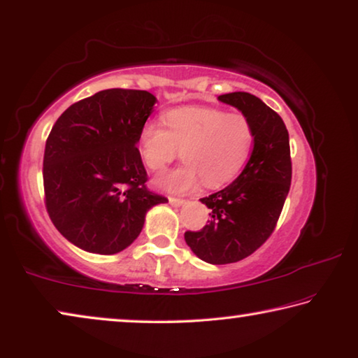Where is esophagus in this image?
<instances>
[{
    "label": "esophagus",
    "mask_w": 358,
    "mask_h": 358,
    "mask_svg": "<svg viewBox=\"0 0 358 358\" xmlns=\"http://www.w3.org/2000/svg\"><path fill=\"white\" fill-rule=\"evenodd\" d=\"M169 204H173V206H180V204H184L185 200L184 198H178V196H169Z\"/></svg>",
    "instance_id": "obj_1"
}]
</instances>
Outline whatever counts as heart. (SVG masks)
I'll use <instances>...</instances> for the list:
<instances>
[{"instance_id":"1","label":"heart","mask_w":358,"mask_h":358,"mask_svg":"<svg viewBox=\"0 0 358 358\" xmlns=\"http://www.w3.org/2000/svg\"><path fill=\"white\" fill-rule=\"evenodd\" d=\"M148 122L139 133L144 165L160 174L180 155L185 163L160 179L169 192H189L204 180L208 189L225 185L241 173L255 143L252 122L241 113L213 106H184Z\"/></svg>"}]
</instances>
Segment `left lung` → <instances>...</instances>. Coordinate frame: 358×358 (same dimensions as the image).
I'll return each mask as SVG.
<instances>
[{
	"label": "left lung",
	"mask_w": 358,
	"mask_h": 358,
	"mask_svg": "<svg viewBox=\"0 0 358 358\" xmlns=\"http://www.w3.org/2000/svg\"><path fill=\"white\" fill-rule=\"evenodd\" d=\"M252 122L255 143L243 173L213 195L201 198L210 220L200 231H185L193 254L213 265L245 259L271 236L292 182L289 131L278 113L248 92L219 96Z\"/></svg>",
	"instance_id": "8db88e82"
}]
</instances>
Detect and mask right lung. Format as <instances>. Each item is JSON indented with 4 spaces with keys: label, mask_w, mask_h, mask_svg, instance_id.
Masks as SVG:
<instances>
[{
    "label": "right lung",
    "mask_w": 358,
    "mask_h": 358,
    "mask_svg": "<svg viewBox=\"0 0 358 358\" xmlns=\"http://www.w3.org/2000/svg\"><path fill=\"white\" fill-rule=\"evenodd\" d=\"M157 98L145 90L108 89L58 117L45 141L44 203L69 243L92 254L128 248L145 213L168 198L148 189L136 148Z\"/></svg>",
    "instance_id": "right-lung-1"
}]
</instances>
